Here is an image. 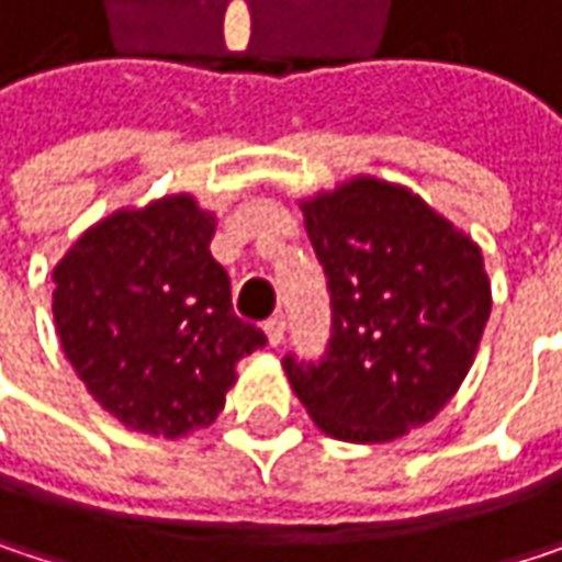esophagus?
I'll list each match as a JSON object with an SVG mask.
<instances>
[{
  "instance_id": "1",
  "label": "esophagus",
  "mask_w": 562,
  "mask_h": 562,
  "mask_svg": "<svg viewBox=\"0 0 562 562\" xmlns=\"http://www.w3.org/2000/svg\"><path fill=\"white\" fill-rule=\"evenodd\" d=\"M263 335H267V341L277 348L282 345V338H285V318L282 315H273V318H267V325H263Z\"/></svg>"
}]
</instances>
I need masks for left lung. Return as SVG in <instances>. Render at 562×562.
I'll list each match as a JSON object with an SVG mask.
<instances>
[{
    "instance_id": "left-lung-1",
    "label": "left lung",
    "mask_w": 562,
    "mask_h": 562,
    "mask_svg": "<svg viewBox=\"0 0 562 562\" xmlns=\"http://www.w3.org/2000/svg\"><path fill=\"white\" fill-rule=\"evenodd\" d=\"M331 292L318 364L285 358L312 423L341 442H393L462 387L492 282L482 247L419 194L355 175L299 201Z\"/></svg>"
}]
</instances>
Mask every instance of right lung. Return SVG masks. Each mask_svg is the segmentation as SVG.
Instances as JSON below:
<instances>
[{
  "label": "right lung",
  "instance_id": "1",
  "mask_svg": "<svg viewBox=\"0 0 562 562\" xmlns=\"http://www.w3.org/2000/svg\"><path fill=\"white\" fill-rule=\"evenodd\" d=\"M217 217L178 191L87 227L55 267V328L90 396L126 429L181 439L204 429L267 345L240 322L211 257Z\"/></svg>",
  "mask_w": 562,
  "mask_h": 562
}]
</instances>
